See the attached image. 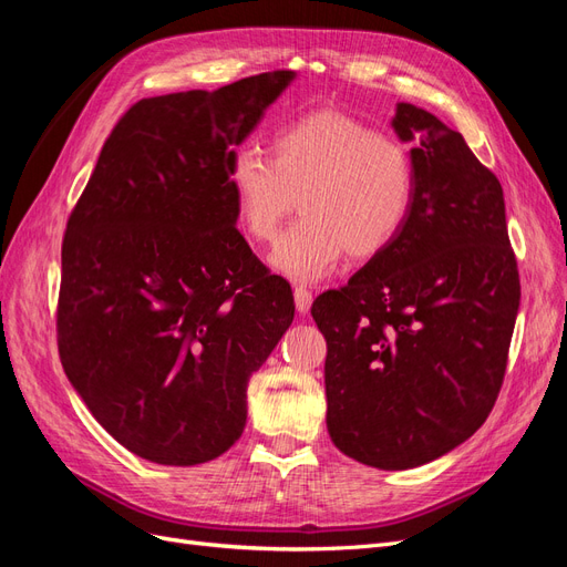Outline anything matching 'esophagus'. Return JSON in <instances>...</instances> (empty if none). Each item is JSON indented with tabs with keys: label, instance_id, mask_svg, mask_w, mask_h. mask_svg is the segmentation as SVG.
I'll return each mask as SVG.
<instances>
[{
	"label": "esophagus",
	"instance_id": "34e87169",
	"mask_svg": "<svg viewBox=\"0 0 567 567\" xmlns=\"http://www.w3.org/2000/svg\"><path fill=\"white\" fill-rule=\"evenodd\" d=\"M293 296H296V307H298V312H300V315H307V312H310V307H312V290H307L305 286H296Z\"/></svg>",
	"mask_w": 567,
	"mask_h": 567
}]
</instances>
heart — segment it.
Returning a JSON list of instances; mask_svg holds the SVG:
<instances>
[{
	"label": "heart",
	"instance_id": "obj_1",
	"mask_svg": "<svg viewBox=\"0 0 567 567\" xmlns=\"http://www.w3.org/2000/svg\"><path fill=\"white\" fill-rule=\"evenodd\" d=\"M227 177L238 225L255 244H271L302 210L271 252V265L296 281L326 277L346 252L352 260L385 252L416 196L409 148L340 111H315L281 127L271 161L252 146L238 148Z\"/></svg>",
	"mask_w": 567,
	"mask_h": 567
}]
</instances>
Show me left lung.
Listing matches in <instances>:
<instances>
[{
	"label": "left lung",
	"instance_id": "left-lung-1",
	"mask_svg": "<svg viewBox=\"0 0 567 567\" xmlns=\"http://www.w3.org/2000/svg\"><path fill=\"white\" fill-rule=\"evenodd\" d=\"M414 142L416 196L392 246L312 302L326 338V425L383 471L416 468L485 423L520 305L504 192L463 136L423 109L392 120Z\"/></svg>",
	"mask_w": 567,
	"mask_h": 567
}]
</instances>
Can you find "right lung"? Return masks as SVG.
<instances>
[{
	"label": "right lung",
	"mask_w": 567,
	"mask_h": 567,
	"mask_svg": "<svg viewBox=\"0 0 567 567\" xmlns=\"http://www.w3.org/2000/svg\"><path fill=\"white\" fill-rule=\"evenodd\" d=\"M293 71L142 99L68 217L56 340L92 416L132 454L196 466L241 437L250 375L293 321V290L236 225L234 146Z\"/></svg>",
	"instance_id": "1"
}]
</instances>
